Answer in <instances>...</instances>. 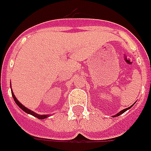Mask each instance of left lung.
Segmentation results:
<instances>
[{
  "label": "left lung",
  "mask_w": 151,
  "mask_h": 151,
  "mask_svg": "<svg viewBox=\"0 0 151 151\" xmlns=\"http://www.w3.org/2000/svg\"><path fill=\"white\" fill-rule=\"evenodd\" d=\"M133 106V105L132 106H129V107H128V108H127V109H124V110H122V111H120V112L118 113V114H116L115 116H113V117H117V116H119L120 115V114H123L124 112H125V111H127V110H129V108H131V107Z\"/></svg>",
  "instance_id": "obj_1"
}]
</instances>
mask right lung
Listing matches in <instances>:
<instances>
[{"mask_svg":"<svg viewBox=\"0 0 151 151\" xmlns=\"http://www.w3.org/2000/svg\"><path fill=\"white\" fill-rule=\"evenodd\" d=\"M12 95H13V99H14V101H15V102L17 103V106H18L20 107L22 110H23V111H24V112H26L27 114H31V115L34 116V117H36L37 118H38V119H45V118H47L48 117H49V115H40V114H36V113H34L33 111L29 110L28 108L24 106H23V105H22V104L17 99L15 95L13 94V91H12Z\"/></svg>","mask_w":151,"mask_h":151,"instance_id":"1","label":"right lung"}]
</instances>
